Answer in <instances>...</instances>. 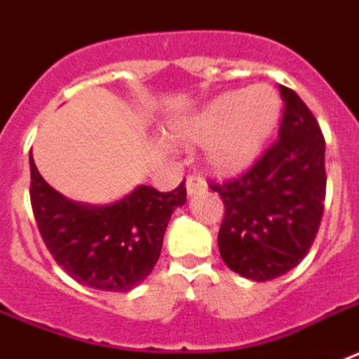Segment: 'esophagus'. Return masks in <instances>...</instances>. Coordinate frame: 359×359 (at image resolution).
<instances>
[{
	"instance_id": "obj_1",
	"label": "esophagus",
	"mask_w": 359,
	"mask_h": 359,
	"mask_svg": "<svg viewBox=\"0 0 359 359\" xmlns=\"http://www.w3.org/2000/svg\"><path fill=\"white\" fill-rule=\"evenodd\" d=\"M205 189H206L205 177L198 176V174H191V176L187 177V193H189V195H195V193H198V191H205Z\"/></svg>"
}]
</instances>
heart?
Listing matches in <instances>:
<instances>
[{"mask_svg": "<svg viewBox=\"0 0 359 359\" xmlns=\"http://www.w3.org/2000/svg\"><path fill=\"white\" fill-rule=\"evenodd\" d=\"M281 112L277 91L266 83L222 93L177 128L189 143L208 145V158L218 172L247 168L262 151Z\"/></svg>", "mask_w": 359, "mask_h": 359, "instance_id": "heart-1", "label": "heart"}]
</instances>
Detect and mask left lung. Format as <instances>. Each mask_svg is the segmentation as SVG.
Listing matches in <instances>:
<instances>
[{
  "label": "left lung",
  "instance_id": "1",
  "mask_svg": "<svg viewBox=\"0 0 359 359\" xmlns=\"http://www.w3.org/2000/svg\"><path fill=\"white\" fill-rule=\"evenodd\" d=\"M279 137L241 176L210 180L224 201L218 247L227 268L269 281L302 262L325 208V137L300 97L279 86Z\"/></svg>",
  "mask_w": 359,
  "mask_h": 359
}]
</instances>
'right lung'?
Returning <instances> with one entry per match:
<instances>
[{
    "label": "right lung",
    "mask_w": 359,
    "mask_h": 359,
    "mask_svg": "<svg viewBox=\"0 0 359 359\" xmlns=\"http://www.w3.org/2000/svg\"><path fill=\"white\" fill-rule=\"evenodd\" d=\"M185 198L183 180L168 193L140 185L114 205H76L40 176L30 151V203L41 239L55 262L86 287H137L158 262L170 216Z\"/></svg>",
    "instance_id": "right-lung-1"
}]
</instances>
